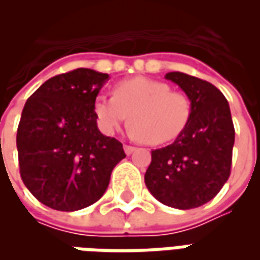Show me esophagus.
I'll return each mask as SVG.
<instances>
[{"label":"esophagus","mask_w":260,"mask_h":260,"mask_svg":"<svg viewBox=\"0 0 260 260\" xmlns=\"http://www.w3.org/2000/svg\"><path fill=\"white\" fill-rule=\"evenodd\" d=\"M135 149H136V147L131 146V145H124V150H125V153H126V154H132V153L135 152Z\"/></svg>","instance_id":"34e87169"}]
</instances>
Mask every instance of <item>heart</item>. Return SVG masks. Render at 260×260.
Listing matches in <instances>:
<instances>
[{
    "label": "heart",
    "instance_id": "b5f03b06",
    "mask_svg": "<svg viewBox=\"0 0 260 260\" xmlns=\"http://www.w3.org/2000/svg\"><path fill=\"white\" fill-rule=\"evenodd\" d=\"M113 93L99 94L93 106L99 128L106 135H114L129 118L134 139L163 145L180 136L191 118L189 97L160 80L143 76L121 80Z\"/></svg>",
    "mask_w": 260,
    "mask_h": 260
}]
</instances>
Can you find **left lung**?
<instances>
[{"instance_id":"left-lung-1","label":"left lung","mask_w":260,"mask_h":260,"mask_svg":"<svg viewBox=\"0 0 260 260\" xmlns=\"http://www.w3.org/2000/svg\"><path fill=\"white\" fill-rule=\"evenodd\" d=\"M166 79L189 97L191 118L171 145L152 150L145 184L163 205L186 210L212 201L229 180L234 124L216 86L182 72H169Z\"/></svg>"}]
</instances>
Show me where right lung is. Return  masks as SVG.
<instances>
[{
    "label": "right lung",
    "mask_w": 260,
    "mask_h": 260,
    "mask_svg": "<svg viewBox=\"0 0 260 260\" xmlns=\"http://www.w3.org/2000/svg\"><path fill=\"white\" fill-rule=\"evenodd\" d=\"M107 74L78 68L46 80L20 117L16 147L22 181L43 205L75 212L97 202L126 156L97 128L94 100Z\"/></svg>",
    "instance_id": "1"
}]
</instances>
